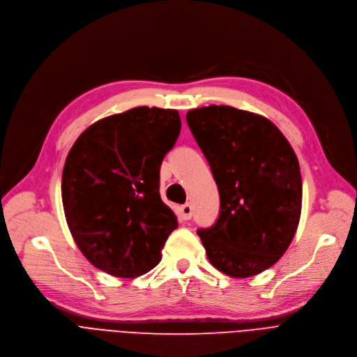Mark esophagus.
Returning <instances> with one entry per match:
<instances>
[{"mask_svg":"<svg viewBox=\"0 0 357 357\" xmlns=\"http://www.w3.org/2000/svg\"><path fill=\"white\" fill-rule=\"evenodd\" d=\"M178 211H180V218H181V220H184V221L191 220V217H192V208H191L190 204L181 205V206L178 208Z\"/></svg>","mask_w":357,"mask_h":357,"instance_id":"1","label":"esophagus"}]
</instances>
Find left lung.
Here are the masks:
<instances>
[{"label": "left lung", "instance_id": "8db88e82", "mask_svg": "<svg viewBox=\"0 0 357 357\" xmlns=\"http://www.w3.org/2000/svg\"><path fill=\"white\" fill-rule=\"evenodd\" d=\"M185 119L221 199L217 222L197 231L206 257L232 277L259 274L296 235L303 202L298 159L264 116L209 105L188 111Z\"/></svg>", "mask_w": 357, "mask_h": 357}]
</instances>
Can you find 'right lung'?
Wrapping results in <instances>:
<instances>
[{
  "label": "right lung",
  "mask_w": 357,
  "mask_h": 357,
  "mask_svg": "<svg viewBox=\"0 0 357 357\" xmlns=\"http://www.w3.org/2000/svg\"><path fill=\"white\" fill-rule=\"evenodd\" d=\"M180 128L176 109L136 107L93 123L70 149L61 176L64 215L97 268L135 277L159 264L178 227L159 183Z\"/></svg>",
  "instance_id": "obj_1"
}]
</instances>
